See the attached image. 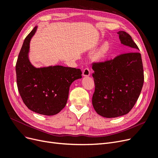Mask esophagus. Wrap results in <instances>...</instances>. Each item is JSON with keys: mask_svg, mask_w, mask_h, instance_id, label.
<instances>
[{"mask_svg": "<svg viewBox=\"0 0 158 158\" xmlns=\"http://www.w3.org/2000/svg\"><path fill=\"white\" fill-rule=\"evenodd\" d=\"M90 75V72L89 68H85L83 72V76L84 77H89Z\"/></svg>", "mask_w": 158, "mask_h": 158, "instance_id": "34e87169", "label": "esophagus"}]
</instances>
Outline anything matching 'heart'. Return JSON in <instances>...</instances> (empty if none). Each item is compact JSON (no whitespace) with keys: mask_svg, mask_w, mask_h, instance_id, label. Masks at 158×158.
Returning a JSON list of instances; mask_svg holds the SVG:
<instances>
[{"mask_svg":"<svg viewBox=\"0 0 158 158\" xmlns=\"http://www.w3.org/2000/svg\"><path fill=\"white\" fill-rule=\"evenodd\" d=\"M110 48H111V46H110L109 42H108V41L105 42L97 52L96 56L98 59H104V58H106L110 52Z\"/></svg>","mask_w":158,"mask_h":158,"instance_id":"b5f03b06","label":"heart"}]
</instances>
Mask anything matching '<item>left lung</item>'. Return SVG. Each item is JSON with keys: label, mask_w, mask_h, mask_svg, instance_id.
<instances>
[{"label": "left lung", "mask_w": 158, "mask_h": 158, "mask_svg": "<svg viewBox=\"0 0 158 158\" xmlns=\"http://www.w3.org/2000/svg\"><path fill=\"white\" fill-rule=\"evenodd\" d=\"M120 43L131 51L139 50L129 34L119 31ZM95 91L92 105L106 118H116L129 113L141 94L144 83L141 55L138 52L120 55L113 60L92 64Z\"/></svg>", "instance_id": "1"}]
</instances>
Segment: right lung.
Masks as SVG:
<instances>
[{
    "label": "right lung",
    "mask_w": 158,
    "mask_h": 158,
    "mask_svg": "<svg viewBox=\"0 0 158 158\" xmlns=\"http://www.w3.org/2000/svg\"><path fill=\"white\" fill-rule=\"evenodd\" d=\"M38 26L25 38L17 58L15 70L17 88L22 100L32 111L55 115L66 106L69 87L81 79V69L62 66L36 68L28 58L30 42Z\"/></svg>",
    "instance_id": "right-lung-1"
}]
</instances>
